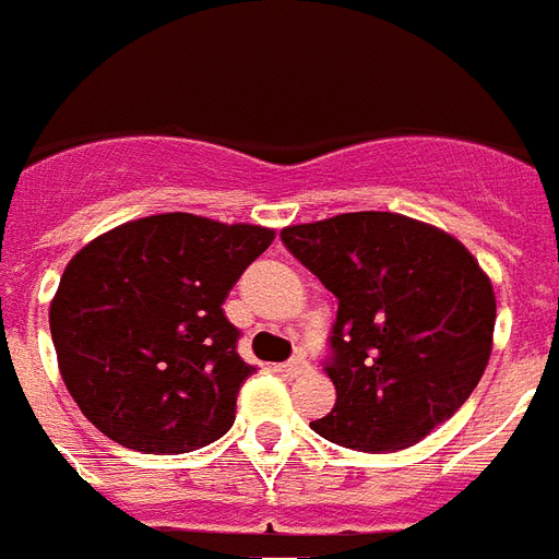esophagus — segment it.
<instances>
[{"mask_svg":"<svg viewBox=\"0 0 559 559\" xmlns=\"http://www.w3.org/2000/svg\"><path fill=\"white\" fill-rule=\"evenodd\" d=\"M284 372L289 374V378H298V374H305L310 369V364L305 360V357H293V360H287V364L281 366Z\"/></svg>","mask_w":559,"mask_h":559,"instance_id":"esophagus-1","label":"esophagus"}]
</instances>
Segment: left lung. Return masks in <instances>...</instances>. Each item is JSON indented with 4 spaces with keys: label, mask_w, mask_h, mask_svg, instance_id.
Returning a JSON list of instances; mask_svg holds the SVG:
<instances>
[{
    "label": "left lung",
    "mask_w": 559,
    "mask_h": 559,
    "mask_svg": "<svg viewBox=\"0 0 559 559\" xmlns=\"http://www.w3.org/2000/svg\"><path fill=\"white\" fill-rule=\"evenodd\" d=\"M281 240L340 301L328 378L334 411L310 421L346 449L402 451L463 407L492 355L496 293L449 231L404 213H340Z\"/></svg>",
    "instance_id": "obj_1"
}]
</instances>
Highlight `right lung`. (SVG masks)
<instances>
[{
	"label": "right lung",
	"mask_w": 559,
	"mask_h": 559,
	"mask_svg": "<svg viewBox=\"0 0 559 559\" xmlns=\"http://www.w3.org/2000/svg\"><path fill=\"white\" fill-rule=\"evenodd\" d=\"M272 240L263 225L155 213L72 254L49 328L67 390L108 440L185 454L231 428L254 366L223 305Z\"/></svg>",
	"instance_id": "add662e5"
}]
</instances>
